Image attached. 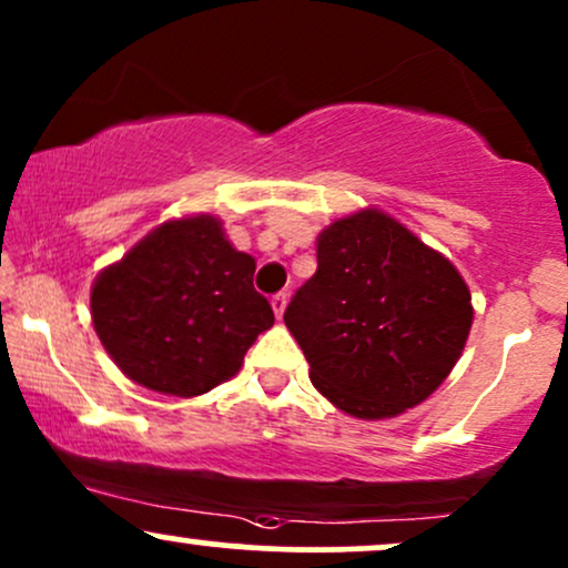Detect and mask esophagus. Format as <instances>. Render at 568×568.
<instances>
[{
	"mask_svg": "<svg viewBox=\"0 0 568 568\" xmlns=\"http://www.w3.org/2000/svg\"><path fill=\"white\" fill-rule=\"evenodd\" d=\"M285 306H288V293H277V296H272V310H275L277 321H283Z\"/></svg>",
	"mask_w": 568,
	"mask_h": 568,
	"instance_id": "esophagus-1",
	"label": "esophagus"
}]
</instances>
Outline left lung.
<instances>
[{"instance_id":"obj_1","label":"left lung","mask_w":568,"mask_h":568,"mask_svg":"<svg viewBox=\"0 0 568 568\" xmlns=\"http://www.w3.org/2000/svg\"><path fill=\"white\" fill-rule=\"evenodd\" d=\"M310 379L336 408L384 419L419 406L452 374L473 325L448 258L379 211L334 221L317 272L285 310Z\"/></svg>"}]
</instances>
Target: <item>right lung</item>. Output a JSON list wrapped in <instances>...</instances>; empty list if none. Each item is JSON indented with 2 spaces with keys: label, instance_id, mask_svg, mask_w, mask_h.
Wrapping results in <instances>:
<instances>
[{
  "label": "right lung",
  "instance_id": "right-lung-1",
  "mask_svg": "<svg viewBox=\"0 0 568 568\" xmlns=\"http://www.w3.org/2000/svg\"><path fill=\"white\" fill-rule=\"evenodd\" d=\"M256 262L234 251L221 221H168L98 275L95 334L122 374L154 393L192 397L243 366L275 312L253 288Z\"/></svg>",
  "mask_w": 568,
  "mask_h": 568
}]
</instances>
